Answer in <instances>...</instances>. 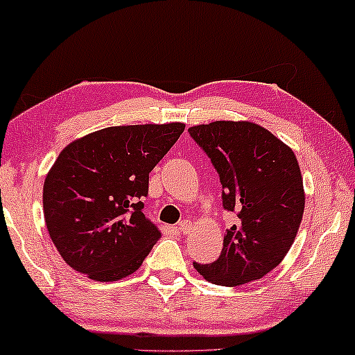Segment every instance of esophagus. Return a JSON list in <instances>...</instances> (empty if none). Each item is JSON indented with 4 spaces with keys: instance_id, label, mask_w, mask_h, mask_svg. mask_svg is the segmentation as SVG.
<instances>
[{
    "instance_id": "esophagus-1",
    "label": "esophagus",
    "mask_w": 355,
    "mask_h": 355,
    "mask_svg": "<svg viewBox=\"0 0 355 355\" xmlns=\"http://www.w3.org/2000/svg\"><path fill=\"white\" fill-rule=\"evenodd\" d=\"M191 222H189V220H182V222H179V225H178V230L179 232H181L182 234H186L189 230H191Z\"/></svg>"
}]
</instances>
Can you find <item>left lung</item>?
Instances as JSON below:
<instances>
[{
	"instance_id": "obj_1",
	"label": "left lung",
	"mask_w": 355,
	"mask_h": 355,
	"mask_svg": "<svg viewBox=\"0 0 355 355\" xmlns=\"http://www.w3.org/2000/svg\"><path fill=\"white\" fill-rule=\"evenodd\" d=\"M222 184L223 209L236 215L223 250L210 264L194 262L211 284L236 287L264 277L287 254L305 209L295 155L251 122L218 121L189 128Z\"/></svg>"
}]
</instances>
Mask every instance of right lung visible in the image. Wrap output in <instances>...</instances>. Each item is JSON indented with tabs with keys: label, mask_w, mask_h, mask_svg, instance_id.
I'll return each mask as SVG.
<instances>
[{
	"label": "right lung",
	"mask_w": 355,
	"mask_h": 355,
	"mask_svg": "<svg viewBox=\"0 0 355 355\" xmlns=\"http://www.w3.org/2000/svg\"><path fill=\"white\" fill-rule=\"evenodd\" d=\"M184 127L179 122L109 127L58 155L44 182V217L71 269L114 282L140 268L161 238L144 214L150 173Z\"/></svg>",
	"instance_id": "add662e5"
}]
</instances>
